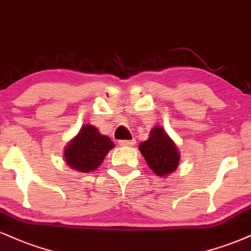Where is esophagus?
Here are the masks:
<instances>
[{"label":"esophagus","mask_w":251,"mask_h":251,"mask_svg":"<svg viewBox=\"0 0 251 251\" xmlns=\"http://www.w3.org/2000/svg\"><path fill=\"white\" fill-rule=\"evenodd\" d=\"M135 143H136L135 138H132V140H121L120 141V146H123V147H131V146H134Z\"/></svg>","instance_id":"obj_1"}]
</instances>
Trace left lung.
<instances>
[{"label": "left lung", "instance_id": "8db88e82", "mask_svg": "<svg viewBox=\"0 0 251 251\" xmlns=\"http://www.w3.org/2000/svg\"><path fill=\"white\" fill-rule=\"evenodd\" d=\"M138 148L156 175L166 176L178 166L179 155L175 144L161 126L152 129L149 140L141 143Z\"/></svg>", "mask_w": 251, "mask_h": 251}]
</instances>
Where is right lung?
<instances>
[{"instance_id": "add662e5", "label": "right lung", "mask_w": 251, "mask_h": 251, "mask_svg": "<svg viewBox=\"0 0 251 251\" xmlns=\"http://www.w3.org/2000/svg\"><path fill=\"white\" fill-rule=\"evenodd\" d=\"M114 143L108 136L101 135L95 126L87 125L82 126L78 135L67 147L66 162L73 169L82 173L95 170Z\"/></svg>"}]
</instances>
